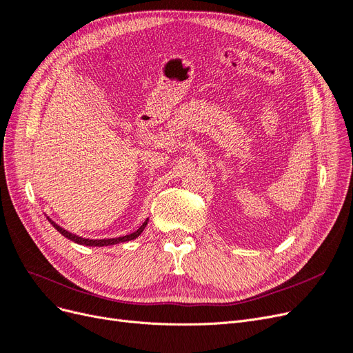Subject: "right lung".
Instances as JSON below:
<instances>
[{
    "instance_id": "obj_1",
    "label": "right lung",
    "mask_w": 353,
    "mask_h": 353,
    "mask_svg": "<svg viewBox=\"0 0 353 353\" xmlns=\"http://www.w3.org/2000/svg\"><path fill=\"white\" fill-rule=\"evenodd\" d=\"M48 221L49 223L54 225V228L57 230V231H59L63 237H67L68 240H71V241H74V243H77V244H83V245H93V247H103V245H113V244H119V243H125V241H130V240H135L137 237H139L141 236V232L143 231V228L147 227V224H148V218L143 221V224L137 230V231H134L132 234H128V236H123V237H116V239H103V240H90V239H83V237H78V236H75V234H71L70 231H67V230H63L62 227H59L58 224H55L54 221H52L49 216H48Z\"/></svg>"
}]
</instances>
